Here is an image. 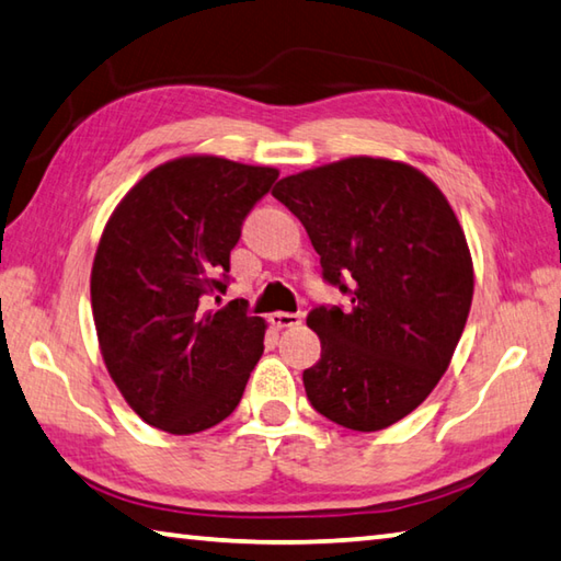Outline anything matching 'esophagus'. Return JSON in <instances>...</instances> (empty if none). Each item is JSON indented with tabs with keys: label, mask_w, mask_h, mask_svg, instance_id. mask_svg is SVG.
<instances>
[{
	"label": "esophagus",
	"mask_w": 561,
	"mask_h": 561,
	"mask_svg": "<svg viewBox=\"0 0 561 561\" xmlns=\"http://www.w3.org/2000/svg\"><path fill=\"white\" fill-rule=\"evenodd\" d=\"M301 321H304L301 313H289V311L270 313V323L274 329H294V325H301Z\"/></svg>",
	"instance_id": "34e87169"
}]
</instances>
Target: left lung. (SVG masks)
<instances>
[{
	"label": "left lung",
	"instance_id": "1",
	"mask_svg": "<svg viewBox=\"0 0 561 561\" xmlns=\"http://www.w3.org/2000/svg\"><path fill=\"white\" fill-rule=\"evenodd\" d=\"M272 196L307 228L323 279L351 297L307 319L321 339L304 370L309 402L353 432L400 422L442 380L471 311L473 260L454 208L420 169L380 157L284 176Z\"/></svg>",
	"mask_w": 561,
	"mask_h": 561
}]
</instances>
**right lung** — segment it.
Here are the masks:
<instances>
[{
	"mask_svg": "<svg viewBox=\"0 0 561 561\" xmlns=\"http://www.w3.org/2000/svg\"><path fill=\"white\" fill-rule=\"evenodd\" d=\"M272 167L188 154L151 169L112 210L90 301L112 382L147 424L196 434L236 410L264 351L267 323L226 291L240 226L277 181Z\"/></svg>",
	"mask_w": 561,
	"mask_h": 561,
	"instance_id": "1",
	"label": "right lung"
}]
</instances>
